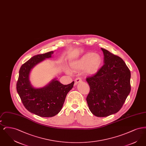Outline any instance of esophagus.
<instances>
[{
    "label": "esophagus",
    "instance_id": "1",
    "mask_svg": "<svg viewBox=\"0 0 146 146\" xmlns=\"http://www.w3.org/2000/svg\"><path fill=\"white\" fill-rule=\"evenodd\" d=\"M82 82V79H81L80 78H79V77L77 78H76V80H75V85H76L77 84H78L79 83H80V82Z\"/></svg>",
    "mask_w": 146,
    "mask_h": 146
}]
</instances>
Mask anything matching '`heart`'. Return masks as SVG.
<instances>
[{"label": "heart", "instance_id": "b5f03b06", "mask_svg": "<svg viewBox=\"0 0 146 146\" xmlns=\"http://www.w3.org/2000/svg\"><path fill=\"white\" fill-rule=\"evenodd\" d=\"M102 63L103 58L100 54L88 52L72 63L71 67L76 70H84L86 74L93 75L100 70Z\"/></svg>", "mask_w": 146, "mask_h": 146}]
</instances>
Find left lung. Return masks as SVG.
Here are the masks:
<instances>
[{
  "label": "left lung",
  "instance_id": "obj_1",
  "mask_svg": "<svg viewBox=\"0 0 146 146\" xmlns=\"http://www.w3.org/2000/svg\"><path fill=\"white\" fill-rule=\"evenodd\" d=\"M101 50L104 64L86 79L90 86L86 101L94 115L105 117L117 113L124 104L131 90V73L122 58Z\"/></svg>",
  "mask_w": 146,
  "mask_h": 146
}]
</instances>
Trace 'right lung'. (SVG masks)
<instances>
[{
	"label": "right lung",
	"instance_id": "1",
	"mask_svg": "<svg viewBox=\"0 0 146 146\" xmlns=\"http://www.w3.org/2000/svg\"><path fill=\"white\" fill-rule=\"evenodd\" d=\"M54 51L34 56L22 66L16 89L22 104L32 113L42 117H52L61 111L66 97L73 87L74 82L63 85L56 78L41 88L33 86L29 75L35 66L46 58L52 57Z\"/></svg>",
	"mask_w": 146,
	"mask_h": 146
}]
</instances>
